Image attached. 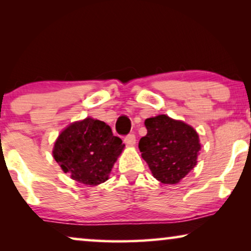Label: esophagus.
Masks as SVG:
<instances>
[{"label":"esophagus","instance_id":"obj_1","mask_svg":"<svg viewBox=\"0 0 251 251\" xmlns=\"http://www.w3.org/2000/svg\"><path fill=\"white\" fill-rule=\"evenodd\" d=\"M125 143L129 146H133L136 144V136L133 133H129L128 136L125 137Z\"/></svg>","mask_w":251,"mask_h":251}]
</instances>
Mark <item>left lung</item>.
I'll return each mask as SVG.
<instances>
[{"label":"left lung","mask_w":251,"mask_h":251,"mask_svg":"<svg viewBox=\"0 0 251 251\" xmlns=\"http://www.w3.org/2000/svg\"><path fill=\"white\" fill-rule=\"evenodd\" d=\"M146 136L139 140L142 157L162 184H177L197 164L200 140L195 130L167 115L145 120Z\"/></svg>","instance_id":"1"}]
</instances>
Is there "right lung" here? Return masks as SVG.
<instances>
[{
  "label": "right lung",
  "mask_w": 251,
  "mask_h": 251,
  "mask_svg": "<svg viewBox=\"0 0 251 251\" xmlns=\"http://www.w3.org/2000/svg\"><path fill=\"white\" fill-rule=\"evenodd\" d=\"M123 147L121 138L113 136L105 122L87 118L72 123L60 133L52 153L72 179L95 186L108 179Z\"/></svg>",
  "instance_id": "1"
}]
</instances>
